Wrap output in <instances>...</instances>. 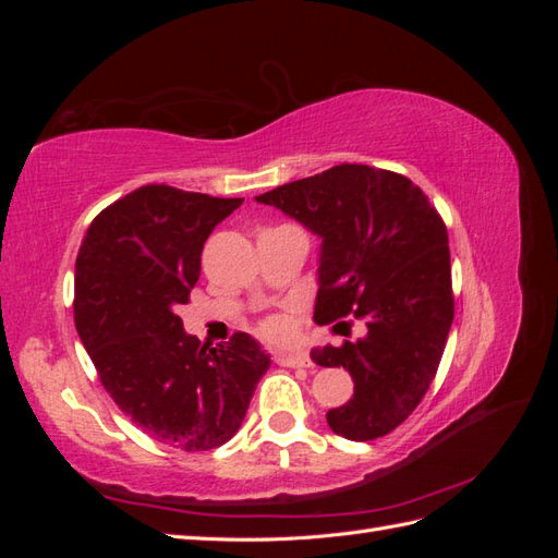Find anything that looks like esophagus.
I'll list each match as a JSON object with an SVG mask.
<instances>
[{"label":"esophagus","mask_w":558,"mask_h":558,"mask_svg":"<svg viewBox=\"0 0 558 558\" xmlns=\"http://www.w3.org/2000/svg\"><path fill=\"white\" fill-rule=\"evenodd\" d=\"M275 361H277L279 365H286V367H310V365H312L310 353H307V351H302V349L279 351L277 356H275Z\"/></svg>","instance_id":"obj_1"}]
</instances>
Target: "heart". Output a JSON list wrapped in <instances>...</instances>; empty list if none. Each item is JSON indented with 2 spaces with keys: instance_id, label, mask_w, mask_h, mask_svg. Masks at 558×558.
I'll use <instances>...</instances> for the list:
<instances>
[{
  "instance_id": "b5f03b06",
  "label": "heart",
  "mask_w": 558,
  "mask_h": 558,
  "mask_svg": "<svg viewBox=\"0 0 558 558\" xmlns=\"http://www.w3.org/2000/svg\"><path fill=\"white\" fill-rule=\"evenodd\" d=\"M263 332L269 335V337H281L283 335V324H281V320H267Z\"/></svg>"
}]
</instances>
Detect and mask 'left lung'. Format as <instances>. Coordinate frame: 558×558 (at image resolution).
I'll return each instance as SVG.
<instances>
[{
  "mask_svg": "<svg viewBox=\"0 0 558 558\" xmlns=\"http://www.w3.org/2000/svg\"><path fill=\"white\" fill-rule=\"evenodd\" d=\"M256 202L320 238L316 324L347 314L365 320L359 340L310 353L353 379V398L326 414L328 426L353 442L391 433L426 396L453 320L440 214L408 177L347 162Z\"/></svg>",
  "mask_w": 558,
  "mask_h": 558,
  "instance_id": "left-lung-1",
  "label": "left lung"
}]
</instances>
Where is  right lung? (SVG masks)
Listing matches in <instances>:
<instances>
[{
	"mask_svg": "<svg viewBox=\"0 0 558 558\" xmlns=\"http://www.w3.org/2000/svg\"><path fill=\"white\" fill-rule=\"evenodd\" d=\"M242 202L142 185L95 218L76 256L74 320L99 379L125 416L174 449L226 445L269 367L251 335L207 351L177 314L202 246Z\"/></svg>",
	"mask_w": 558,
	"mask_h": 558,
	"instance_id": "obj_1",
	"label": "right lung"
}]
</instances>
